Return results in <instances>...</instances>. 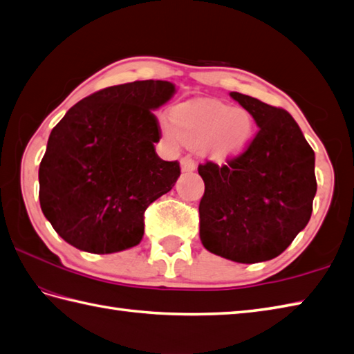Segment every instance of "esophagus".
Returning <instances> with one entry per match:
<instances>
[{
  "instance_id": "1",
  "label": "esophagus",
  "mask_w": 354,
  "mask_h": 354,
  "mask_svg": "<svg viewBox=\"0 0 354 354\" xmlns=\"http://www.w3.org/2000/svg\"><path fill=\"white\" fill-rule=\"evenodd\" d=\"M181 169H183V171H193L194 169H196V164H194V160L192 156L181 158Z\"/></svg>"
}]
</instances>
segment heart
I'll return each instance as SVG.
<instances>
[{"label": "heart", "mask_w": 354, "mask_h": 354, "mask_svg": "<svg viewBox=\"0 0 354 354\" xmlns=\"http://www.w3.org/2000/svg\"><path fill=\"white\" fill-rule=\"evenodd\" d=\"M171 123L162 126L170 145L179 141L198 146L214 161L240 155L254 137V118L243 108H231L219 100L181 103L171 109Z\"/></svg>", "instance_id": "b5f03b06"}]
</instances>
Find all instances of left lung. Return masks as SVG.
<instances>
[{
	"instance_id": "left-lung-1",
	"label": "left lung",
	"mask_w": 354,
	"mask_h": 354,
	"mask_svg": "<svg viewBox=\"0 0 354 354\" xmlns=\"http://www.w3.org/2000/svg\"><path fill=\"white\" fill-rule=\"evenodd\" d=\"M260 127L227 164H199L205 192L199 236L205 250L237 263L280 255L310 221L315 152L288 111L231 93Z\"/></svg>"
}]
</instances>
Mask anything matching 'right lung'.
Segmentation results:
<instances>
[{
    "label": "right lung",
    "instance_id": "add662e5",
    "mask_svg": "<svg viewBox=\"0 0 354 354\" xmlns=\"http://www.w3.org/2000/svg\"><path fill=\"white\" fill-rule=\"evenodd\" d=\"M175 85L137 80L74 104L50 133L39 165V202L51 227L80 251L112 254L138 245L145 212L181 175L155 152L153 115Z\"/></svg>",
    "mask_w": 354,
    "mask_h": 354
}]
</instances>
